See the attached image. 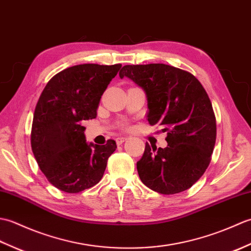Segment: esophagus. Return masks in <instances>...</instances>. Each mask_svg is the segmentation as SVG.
<instances>
[{
  "instance_id": "1",
  "label": "esophagus",
  "mask_w": 251,
  "mask_h": 251,
  "mask_svg": "<svg viewBox=\"0 0 251 251\" xmlns=\"http://www.w3.org/2000/svg\"><path fill=\"white\" fill-rule=\"evenodd\" d=\"M126 139H127L126 137H117L116 139H115V141H116V145H119V146H120V145H122L123 142L126 141Z\"/></svg>"
}]
</instances>
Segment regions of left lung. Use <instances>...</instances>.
<instances>
[{"label":"left lung","instance_id":"left-lung-1","mask_svg":"<svg viewBox=\"0 0 251 251\" xmlns=\"http://www.w3.org/2000/svg\"><path fill=\"white\" fill-rule=\"evenodd\" d=\"M146 93L148 121L167 131V147L146 143L137 170L148 188L161 194L190 189L210 163L217 126L210 99L193 74L164 63L124 66L120 77Z\"/></svg>","mask_w":251,"mask_h":251}]
</instances>
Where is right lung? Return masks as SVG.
I'll return each instance as SVG.
<instances>
[{"label": "right lung", "instance_id": "1", "mask_svg": "<svg viewBox=\"0 0 251 251\" xmlns=\"http://www.w3.org/2000/svg\"><path fill=\"white\" fill-rule=\"evenodd\" d=\"M122 65L73 66L57 73L37 101L31 147L50 182L67 193L97 184L115 151L114 140L99 146L85 139L84 121L95 119L101 96Z\"/></svg>", "mask_w": 251, "mask_h": 251}]
</instances>
